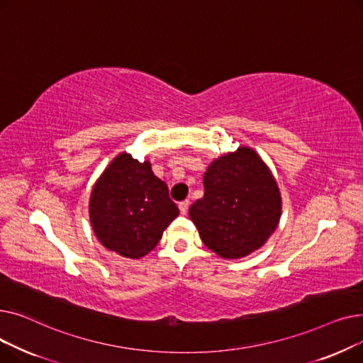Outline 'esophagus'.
I'll return each instance as SVG.
<instances>
[{"instance_id": "obj_1", "label": "esophagus", "mask_w": 363, "mask_h": 363, "mask_svg": "<svg viewBox=\"0 0 363 363\" xmlns=\"http://www.w3.org/2000/svg\"><path fill=\"white\" fill-rule=\"evenodd\" d=\"M178 207H179V212H181V215H186V212H188V207H189V201H188V200L181 201V203L178 204Z\"/></svg>"}]
</instances>
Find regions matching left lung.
Wrapping results in <instances>:
<instances>
[{
	"label": "left lung",
	"instance_id": "obj_1",
	"mask_svg": "<svg viewBox=\"0 0 363 363\" xmlns=\"http://www.w3.org/2000/svg\"><path fill=\"white\" fill-rule=\"evenodd\" d=\"M204 196L189 207L201 241L223 259L259 250L277 230L281 193L271 169L247 145L215 159L203 177Z\"/></svg>",
	"mask_w": 363,
	"mask_h": 363
}]
</instances>
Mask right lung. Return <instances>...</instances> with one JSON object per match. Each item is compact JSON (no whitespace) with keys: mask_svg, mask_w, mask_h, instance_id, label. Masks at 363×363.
<instances>
[{"mask_svg":"<svg viewBox=\"0 0 363 363\" xmlns=\"http://www.w3.org/2000/svg\"><path fill=\"white\" fill-rule=\"evenodd\" d=\"M179 215L167 185L151 170L121 152L94 184L89 197L92 231L107 250L141 259L159 244L163 231Z\"/></svg>","mask_w":363,"mask_h":363,"instance_id":"1","label":"right lung"}]
</instances>
